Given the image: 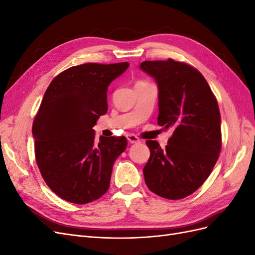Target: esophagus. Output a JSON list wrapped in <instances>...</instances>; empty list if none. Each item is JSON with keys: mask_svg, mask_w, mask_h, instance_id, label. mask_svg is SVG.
I'll return each instance as SVG.
<instances>
[{"mask_svg": "<svg viewBox=\"0 0 255 255\" xmlns=\"http://www.w3.org/2000/svg\"><path fill=\"white\" fill-rule=\"evenodd\" d=\"M127 138H128V140L129 143H139V142H140L139 138H138V137H137L136 135H134V134H128V135H127Z\"/></svg>", "mask_w": 255, "mask_h": 255, "instance_id": "obj_1", "label": "esophagus"}]
</instances>
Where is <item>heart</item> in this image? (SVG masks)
Returning <instances> with one entry per match:
<instances>
[{"instance_id":"obj_1","label":"heart","mask_w":255,"mask_h":255,"mask_svg":"<svg viewBox=\"0 0 255 255\" xmlns=\"http://www.w3.org/2000/svg\"><path fill=\"white\" fill-rule=\"evenodd\" d=\"M137 83H143V82H141V81H140V82H137Z\"/></svg>"}]
</instances>
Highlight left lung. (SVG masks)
<instances>
[{"mask_svg": "<svg viewBox=\"0 0 255 255\" xmlns=\"http://www.w3.org/2000/svg\"><path fill=\"white\" fill-rule=\"evenodd\" d=\"M140 69L157 84V123L172 129L166 149L146 140L151 155L143 168L144 182L159 197L183 199L205 182L219 157L217 100L204 76L187 64L170 58L146 60Z\"/></svg>", "mask_w": 255, "mask_h": 255, "instance_id": "1", "label": "left lung"}]
</instances>
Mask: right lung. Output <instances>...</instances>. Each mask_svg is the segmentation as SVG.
Masks as SVG:
<instances>
[{
  "label": "right lung",
  "instance_id": "right-lung-1",
  "mask_svg": "<svg viewBox=\"0 0 255 255\" xmlns=\"http://www.w3.org/2000/svg\"><path fill=\"white\" fill-rule=\"evenodd\" d=\"M129 64H84L59 73L45 90L33 123L35 155L52 191L75 204L102 197L110 187L115 160L127 138L100 137L95 129L107 113L110 84Z\"/></svg>",
  "mask_w": 255,
  "mask_h": 255
}]
</instances>
